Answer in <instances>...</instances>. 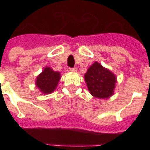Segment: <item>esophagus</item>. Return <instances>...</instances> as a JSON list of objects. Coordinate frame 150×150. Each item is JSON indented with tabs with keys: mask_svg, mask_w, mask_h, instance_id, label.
Returning a JSON list of instances; mask_svg holds the SVG:
<instances>
[{
	"mask_svg": "<svg viewBox=\"0 0 150 150\" xmlns=\"http://www.w3.org/2000/svg\"><path fill=\"white\" fill-rule=\"evenodd\" d=\"M69 71L70 72H76L77 71V68L76 67H70L69 68Z\"/></svg>",
	"mask_w": 150,
	"mask_h": 150,
	"instance_id": "34e87169",
	"label": "esophagus"
}]
</instances>
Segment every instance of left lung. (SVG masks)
Returning a JSON list of instances; mask_svg holds the SVG:
<instances>
[{
  "label": "left lung",
  "instance_id": "left-lung-1",
  "mask_svg": "<svg viewBox=\"0 0 150 150\" xmlns=\"http://www.w3.org/2000/svg\"><path fill=\"white\" fill-rule=\"evenodd\" d=\"M90 93L98 98L112 96L116 83V77L98 62H94L84 75Z\"/></svg>",
  "mask_w": 150,
  "mask_h": 150
}]
</instances>
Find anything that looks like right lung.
<instances>
[{"label": "right lung", "mask_w": 150, "mask_h": 150, "mask_svg": "<svg viewBox=\"0 0 150 150\" xmlns=\"http://www.w3.org/2000/svg\"><path fill=\"white\" fill-rule=\"evenodd\" d=\"M60 79V73L54 72L50 67H45L44 71L37 78L36 85L43 93H52Z\"/></svg>", "instance_id": "right-lung-1"}]
</instances>
